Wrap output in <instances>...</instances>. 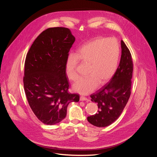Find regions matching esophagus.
Returning <instances> with one entry per match:
<instances>
[{
	"label": "esophagus",
	"instance_id": "obj_1",
	"mask_svg": "<svg viewBox=\"0 0 157 157\" xmlns=\"http://www.w3.org/2000/svg\"><path fill=\"white\" fill-rule=\"evenodd\" d=\"M80 101H89L88 98L84 97V96H80Z\"/></svg>",
	"mask_w": 157,
	"mask_h": 157
}]
</instances>
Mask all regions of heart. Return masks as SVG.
Instances as JSON below:
<instances>
[{
    "instance_id": "b5f03b06",
    "label": "heart",
    "mask_w": 157,
    "mask_h": 157,
    "mask_svg": "<svg viewBox=\"0 0 157 157\" xmlns=\"http://www.w3.org/2000/svg\"><path fill=\"white\" fill-rule=\"evenodd\" d=\"M120 55V47L114 38H100L86 43L77 55L70 54L66 61V74L72 81L79 76L76 71L79 60L87 64L86 76L73 85V90L82 94L93 92L98 86L107 82L115 74Z\"/></svg>"
}]
</instances>
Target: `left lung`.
<instances>
[{"instance_id":"left-lung-1","label":"left lung","mask_w":157,"mask_h":157,"mask_svg":"<svg viewBox=\"0 0 157 157\" xmlns=\"http://www.w3.org/2000/svg\"><path fill=\"white\" fill-rule=\"evenodd\" d=\"M122 55L118 68L110 81L91 94V101L98 104V113L87 117L94 126L104 127L115 122L125 107L131 94L133 62L131 53L121 41Z\"/></svg>"}]
</instances>
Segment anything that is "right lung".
I'll return each mask as SVG.
<instances>
[{"mask_svg":"<svg viewBox=\"0 0 157 157\" xmlns=\"http://www.w3.org/2000/svg\"><path fill=\"white\" fill-rule=\"evenodd\" d=\"M75 36L65 27L49 28L33 41L25 61L24 90L28 102L43 124L54 125L64 119L71 102L79 95L68 93L66 61Z\"/></svg>","mask_w":157,"mask_h":157,"instance_id":"right-lung-1","label":"right lung"}]
</instances>
